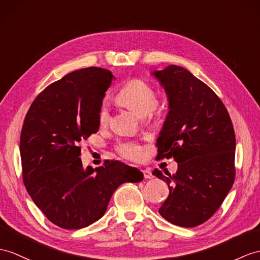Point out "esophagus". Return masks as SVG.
Here are the masks:
<instances>
[{
	"instance_id": "34e87169",
	"label": "esophagus",
	"mask_w": 260,
	"mask_h": 260,
	"mask_svg": "<svg viewBox=\"0 0 260 260\" xmlns=\"http://www.w3.org/2000/svg\"><path fill=\"white\" fill-rule=\"evenodd\" d=\"M143 175H144V179H152L153 178V174L150 170H143Z\"/></svg>"
}]
</instances>
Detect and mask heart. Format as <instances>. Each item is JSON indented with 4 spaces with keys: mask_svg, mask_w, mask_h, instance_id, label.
I'll return each mask as SVG.
<instances>
[{
    "mask_svg": "<svg viewBox=\"0 0 260 260\" xmlns=\"http://www.w3.org/2000/svg\"><path fill=\"white\" fill-rule=\"evenodd\" d=\"M117 99L120 104L135 110L139 116H157L166 108L164 103L159 104L155 98L153 88L148 81L143 79H131L124 84L117 93ZM110 119V109L106 103L103 104L99 110V122L106 124ZM120 153L128 159H139L142 149L135 142H123L118 147Z\"/></svg>",
    "mask_w": 260,
    "mask_h": 260,
    "instance_id": "b5f03b06",
    "label": "heart"
}]
</instances>
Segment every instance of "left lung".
<instances>
[{
  "mask_svg": "<svg viewBox=\"0 0 260 260\" xmlns=\"http://www.w3.org/2000/svg\"><path fill=\"white\" fill-rule=\"evenodd\" d=\"M151 75L167 93L168 115L156 139L157 157L178 171L154 170L170 193L159 213L171 224L195 227L216 212L235 179V132L225 106L187 69L170 65Z\"/></svg>",
  "mask_w": 260,
  "mask_h": 260,
  "instance_id": "left-lung-1",
  "label": "left lung"
}]
</instances>
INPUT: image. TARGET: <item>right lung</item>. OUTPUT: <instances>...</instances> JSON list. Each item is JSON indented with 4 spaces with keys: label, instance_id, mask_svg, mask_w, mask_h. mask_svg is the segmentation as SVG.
Instances as JSON below:
<instances>
[{
    "label": "right lung",
    "instance_id": "1",
    "mask_svg": "<svg viewBox=\"0 0 260 260\" xmlns=\"http://www.w3.org/2000/svg\"><path fill=\"white\" fill-rule=\"evenodd\" d=\"M116 77L88 67L64 76L33 101L21 134L25 187L53 224L79 230L104 216L113 192L143 180L140 170L119 161L82 167L79 143L99 130L105 92Z\"/></svg>",
    "mask_w": 260,
    "mask_h": 260
}]
</instances>
